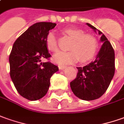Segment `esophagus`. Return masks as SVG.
I'll return each mask as SVG.
<instances>
[{
  "label": "esophagus",
  "instance_id": "obj_1",
  "mask_svg": "<svg viewBox=\"0 0 124 124\" xmlns=\"http://www.w3.org/2000/svg\"><path fill=\"white\" fill-rule=\"evenodd\" d=\"M58 67H59V70H65V69L67 67V66L63 65H58Z\"/></svg>",
  "mask_w": 124,
  "mask_h": 124
}]
</instances>
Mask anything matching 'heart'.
Wrapping results in <instances>:
<instances>
[{
	"instance_id": "b5f03b06",
	"label": "heart",
	"mask_w": 124,
	"mask_h": 124,
	"mask_svg": "<svg viewBox=\"0 0 124 124\" xmlns=\"http://www.w3.org/2000/svg\"><path fill=\"white\" fill-rule=\"evenodd\" d=\"M64 32L72 39L69 46V51H59L54 55L55 62L61 64H70L80 59L81 62L90 60L95 54L98 42L93 35L84 34V31L75 28H67ZM46 47L50 51L58 49L57 36L53 31H50L46 38Z\"/></svg>"
}]
</instances>
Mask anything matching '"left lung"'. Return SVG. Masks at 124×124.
Returning a JSON list of instances; mask_svg holds the SVG:
<instances>
[{"label": "left lung", "instance_id": "1", "mask_svg": "<svg viewBox=\"0 0 124 124\" xmlns=\"http://www.w3.org/2000/svg\"><path fill=\"white\" fill-rule=\"evenodd\" d=\"M101 36L103 45L94 61L83 67H77L76 79L70 82L71 89L79 99H97L106 92L115 73V53L106 36L95 27L86 23Z\"/></svg>", "mask_w": 124, "mask_h": 124}]
</instances>
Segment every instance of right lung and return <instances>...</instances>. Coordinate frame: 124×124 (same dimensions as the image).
Returning a JSON list of instances; mask_svg holds the SVG:
<instances>
[{
    "instance_id": "1",
    "label": "right lung",
    "mask_w": 124,
    "mask_h": 124,
    "mask_svg": "<svg viewBox=\"0 0 124 124\" xmlns=\"http://www.w3.org/2000/svg\"><path fill=\"white\" fill-rule=\"evenodd\" d=\"M51 22H38L28 28L15 40L9 55L10 76L19 94L26 99L36 101L47 93L50 79L59 70L48 59L46 38L56 26Z\"/></svg>"
}]
</instances>
